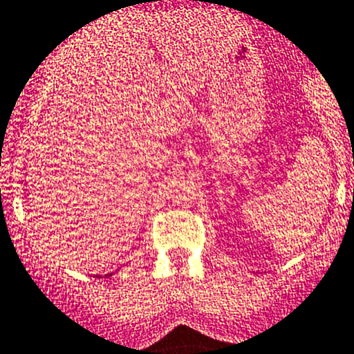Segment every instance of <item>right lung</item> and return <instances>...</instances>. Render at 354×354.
<instances>
[{
	"label": "right lung",
	"instance_id": "1",
	"mask_svg": "<svg viewBox=\"0 0 354 354\" xmlns=\"http://www.w3.org/2000/svg\"><path fill=\"white\" fill-rule=\"evenodd\" d=\"M106 276H112V274H106Z\"/></svg>",
	"mask_w": 354,
	"mask_h": 354
}]
</instances>
